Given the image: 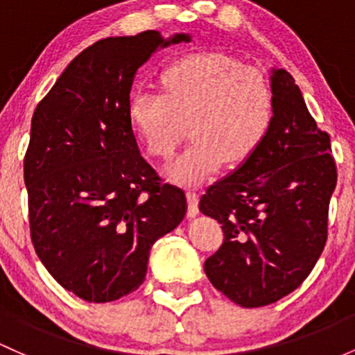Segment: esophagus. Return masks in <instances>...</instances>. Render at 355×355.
Returning a JSON list of instances; mask_svg holds the SVG:
<instances>
[{
    "mask_svg": "<svg viewBox=\"0 0 355 355\" xmlns=\"http://www.w3.org/2000/svg\"><path fill=\"white\" fill-rule=\"evenodd\" d=\"M186 198H188V218H194V216L200 213V209H198L200 194H198V191H194V189H189V191L186 193Z\"/></svg>",
    "mask_w": 355,
    "mask_h": 355,
    "instance_id": "34e87169",
    "label": "esophagus"
}]
</instances>
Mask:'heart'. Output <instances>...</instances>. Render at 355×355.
Instances as JSON below:
<instances>
[{
  "label": "heart",
  "instance_id": "heart-1",
  "mask_svg": "<svg viewBox=\"0 0 355 355\" xmlns=\"http://www.w3.org/2000/svg\"><path fill=\"white\" fill-rule=\"evenodd\" d=\"M128 118L148 154L161 159L176 152L189 125L193 144L166 173L193 184L225 162L240 166L261 147L272 125L274 93L261 71L222 52H200L164 67L161 93L135 91Z\"/></svg>",
  "mask_w": 355,
  "mask_h": 355
}]
</instances>
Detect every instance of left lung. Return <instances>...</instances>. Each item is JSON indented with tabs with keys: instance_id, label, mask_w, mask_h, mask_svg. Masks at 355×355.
I'll return each mask as SVG.
<instances>
[{
	"instance_id": "1",
	"label": "left lung",
	"mask_w": 355,
	"mask_h": 355,
	"mask_svg": "<svg viewBox=\"0 0 355 355\" xmlns=\"http://www.w3.org/2000/svg\"><path fill=\"white\" fill-rule=\"evenodd\" d=\"M274 118L261 147L201 196L223 243L205 262L209 283L243 308L276 303L303 283L327 242L337 184L330 137L316 127L295 79L270 71Z\"/></svg>"
}]
</instances>
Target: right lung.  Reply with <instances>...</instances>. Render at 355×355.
Segmentation results:
<instances>
[{"label":"right lung","mask_w":355,"mask_h":355,"mask_svg":"<svg viewBox=\"0 0 355 355\" xmlns=\"http://www.w3.org/2000/svg\"><path fill=\"white\" fill-rule=\"evenodd\" d=\"M179 42L189 35L166 40L147 30L98 40L33 113L24 164L33 247L57 283L89 303L135 291L150 247L186 215L184 191L162 184L128 118L139 67Z\"/></svg>","instance_id":"obj_1"}]
</instances>
